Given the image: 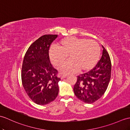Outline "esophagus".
<instances>
[{
  "label": "esophagus",
  "instance_id": "34e87169",
  "mask_svg": "<svg viewBox=\"0 0 130 130\" xmlns=\"http://www.w3.org/2000/svg\"><path fill=\"white\" fill-rule=\"evenodd\" d=\"M68 76V75H66V74L62 75H61V79H64L65 77H66V76Z\"/></svg>",
  "mask_w": 130,
  "mask_h": 130
}]
</instances>
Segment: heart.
Listing matches in <instances>:
<instances>
[{"mask_svg":"<svg viewBox=\"0 0 130 130\" xmlns=\"http://www.w3.org/2000/svg\"><path fill=\"white\" fill-rule=\"evenodd\" d=\"M101 48L97 42L86 38L67 37L61 39L58 46H53L49 49V58L55 66H59L68 58L70 60L60 66L62 73H72L91 70L100 59Z\"/></svg>","mask_w":130,"mask_h":130,"instance_id":"obj_1","label":"heart"}]
</instances>
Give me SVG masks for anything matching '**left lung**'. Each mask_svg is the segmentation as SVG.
<instances>
[{
    "label": "left lung",
    "mask_w": 130,
    "mask_h": 130,
    "mask_svg": "<svg viewBox=\"0 0 130 130\" xmlns=\"http://www.w3.org/2000/svg\"><path fill=\"white\" fill-rule=\"evenodd\" d=\"M109 54L103 46L102 55L92 70L77 76L74 87L75 96L86 104H92L102 97L109 84L111 74Z\"/></svg>",
    "instance_id": "obj_1"
}]
</instances>
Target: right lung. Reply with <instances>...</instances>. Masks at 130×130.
<instances>
[{
  "label": "right lung",
  "instance_id": "add662e5",
  "mask_svg": "<svg viewBox=\"0 0 130 130\" xmlns=\"http://www.w3.org/2000/svg\"><path fill=\"white\" fill-rule=\"evenodd\" d=\"M58 35L41 36L30 46L24 56L21 77L27 95L38 105L48 104L59 93L58 71L54 69L49 58L51 43Z\"/></svg>",
  "mask_w": 130,
  "mask_h": 130
}]
</instances>
